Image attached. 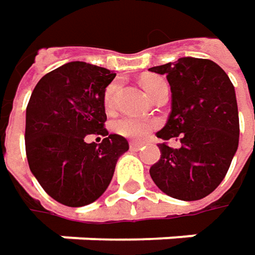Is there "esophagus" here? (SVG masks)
<instances>
[{
	"instance_id": "obj_1",
	"label": "esophagus",
	"mask_w": 255,
	"mask_h": 255,
	"mask_svg": "<svg viewBox=\"0 0 255 255\" xmlns=\"http://www.w3.org/2000/svg\"><path fill=\"white\" fill-rule=\"evenodd\" d=\"M129 145H130L132 149H139V148H142V143H139V142H130Z\"/></svg>"
}]
</instances>
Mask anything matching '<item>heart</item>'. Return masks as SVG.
Segmentation results:
<instances>
[{
    "label": "heart",
    "instance_id": "heart-1",
    "mask_svg": "<svg viewBox=\"0 0 255 255\" xmlns=\"http://www.w3.org/2000/svg\"><path fill=\"white\" fill-rule=\"evenodd\" d=\"M165 82L161 77L158 75H145L142 77L140 84L142 87L145 88V91L151 96L155 90L162 84ZM116 90H118V85L116 84H112L107 87L106 93H104V104L106 107H112L113 106V101H115V96H116ZM156 126V122L155 120H148V119H139V118H132V116H126V118L119 119L118 122L115 123V130L118 132L119 135L126 137H130V139H143L149 135V132Z\"/></svg>",
    "mask_w": 255,
    "mask_h": 255
}]
</instances>
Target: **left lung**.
<instances>
[{
    "label": "left lung",
    "instance_id": "obj_1",
    "mask_svg": "<svg viewBox=\"0 0 255 255\" xmlns=\"http://www.w3.org/2000/svg\"><path fill=\"white\" fill-rule=\"evenodd\" d=\"M149 71L167 75L171 87V113L156 136H178L181 142L178 149L159 143L161 158L149 174L158 189L174 199H203L221 184L238 149L235 88L209 59L187 56Z\"/></svg>",
    "mask_w": 255,
    "mask_h": 255
}]
</instances>
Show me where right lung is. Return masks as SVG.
I'll list each match as a JSON object with an SVG mask.
<instances>
[{"instance_id":"add662e5","label":"right lung","mask_w":255,"mask_h":255,"mask_svg":"<svg viewBox=\"0 0 255 255\" xmlns=\"http://www.w3.org/2000/svg\"><path fill=\"white\" fill-rule=\"evenodd\" d=\"M116 74L85 62H68L34 87L26 110V154L43 190L65 206L93 203L109 187L128 140L104 129V93ZM91 133L107 136L87 144Z\"/></svg>"}]
</instances>
